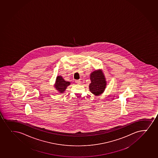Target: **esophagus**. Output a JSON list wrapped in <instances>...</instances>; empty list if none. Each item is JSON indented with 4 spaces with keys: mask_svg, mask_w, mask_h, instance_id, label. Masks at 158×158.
I'll return each mask as SVG.
<instances>
[{
    "mask_svg": "<svg viewBox=\"0 0 158 158\" xmlns=\"http://www.w3.org/2000/svg\"><path fill=\"white\" fill-rule=\"evenodd\" d=\"M76 83L77 84H80L81 83V81L80 80H76Z\"/></svg>",
    "mask_w": 158,
    "mask_h": 158,
    "instance_id": "34e87169",
    "label": "esophagus"
}]
</instances>
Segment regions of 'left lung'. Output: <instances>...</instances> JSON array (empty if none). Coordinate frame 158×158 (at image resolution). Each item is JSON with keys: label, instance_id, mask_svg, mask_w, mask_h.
Wrapping results in <instances>:
<instances>
[{"label": "left lung", "instance_id": "8db88e82", "mask_svg": "<svg viewBox=\"0 0 158 158\" xmlns=\"http://www.w3.org/2000/svg\"><path fill=\"white\" fill-rule=\"evenodd\" d=\"M91 84L89 89L93 94L98 96L102 94L106 88V82L104 74L101 71H95L90 74Z\"/></svg>", "mask_w": 158, "mask_h": 158}]
</instances>
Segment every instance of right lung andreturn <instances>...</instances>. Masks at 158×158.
Wrapping results in <instances>:
<instances>
[{"label":"right lung","mask_w":158,"mask_h":158,"mask_svg":"<svg viewBox=\"0 0 158 158\" xmlns=\"http://www.w3.org/2000/svg\"><path fill=\"white\" fill-rule=\"evenodd\" d=\"M70 84V82L65 81L61 76H58L56 79L55 87L60 93H63Z\"/></svg>","instance_id":"add662e5"}]
</instances>
